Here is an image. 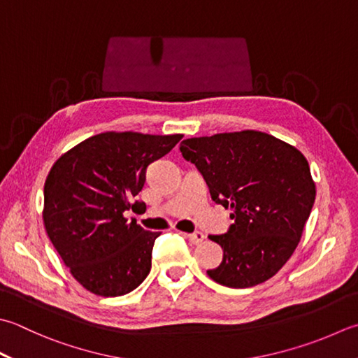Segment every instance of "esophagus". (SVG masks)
Here are the masks:
<instances>
[{
  "mask_svg": "<svg viewBox=\"0 0 358 358\" xmlns=\"http://www.w3.org/2000/svg\"><path fill=\"white\" fill-rule=\"evenodd\" d=\"M186 237L191 243H200V242H203V239H205V234L200 233V231H195V233L187 234Z\"/></svg>",
  "mask_w": 358,
  "mask_h": 358,
  "instance_id": "34e87169",
  "label": "esophagus"
}]
</instances>
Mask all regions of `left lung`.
<instances>
[{
    "label": "left lung",
    "mask_w": 358,
    "mask_h": 358,
    "mask_svg": "<svg viewBox=\"0 0 358 358\" xmlns=\"http://www.w3.org/2000/svg\"><path fill=\"white\" fill-rule=\"evenodd\" d=\"M180 152L201 173L213 201L233 211L227 233L209 236L223 261L208 276L231 289L268 281L298 247L315 203L303 153L255 130L185 139Z\"/></svg>",
    "instance_id": "obj_1"
}]
</instances>
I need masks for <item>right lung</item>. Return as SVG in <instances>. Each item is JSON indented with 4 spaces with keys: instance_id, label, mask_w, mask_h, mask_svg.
Listing matches in <instances>:
<instances>
[{
    "instance_id": "1",
    "label": "right lung",
    "mask_w": 358,
    "mask_h": 358,
    "mask_svg": "<svg viewBox=\"0 0 358 358\" xmlns=\"http://www.w3.org/2000/svg\"><path fill=\"white\" fill-rule=\"evenodd\" d=\"M183 135L107 131L62 155L45 183L46 233L71 275L99 296H121L152 268L159 233L145 231L124 213L135 200L145 169L169 153Z\"/></svg>"
}]
</instances>
